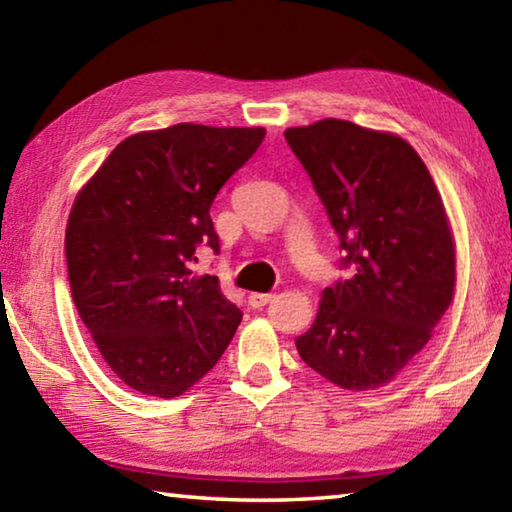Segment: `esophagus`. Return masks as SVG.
I'll return each instance as SVG.
<instances>
[{
	"label": "esophagus",
	"instance_id": "34e87169",
	"mask_svg": "<svg viewBox=\"0 0 512 512\" xmlns=\"http://www.w3.org/2000/svg\"><path fill=\"white\" fill-rule=\"evenodd\" d=\"M275 296L273 293H250L248 296V305L253 307V309H262V307H266L268 302H271Z\"/></svg>",
	"mask_w": 512,
	"mask_h": 512
}]
</instances>
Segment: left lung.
I'll list each match as a JSON object with an SVG mask.
<instances>
[{
    "label": "left lung",
    "instance_id": "obj_1",
    "mask_svg": "<svg viewBox=\"0 0 512 512\" xmlns=\"http://www.w3.org/2000/svg\"><path fill=\"white\" fill-rule=\"evenodd\" d=\"M339 232L350 280L327 287L302 361L345 391L386 386L431 341L452 307L456 244L427 164L400 135L345 119L287 128Z\"/></svg>",
    "mask_w": 512,
    "mask_h": 512
}]
</instances>
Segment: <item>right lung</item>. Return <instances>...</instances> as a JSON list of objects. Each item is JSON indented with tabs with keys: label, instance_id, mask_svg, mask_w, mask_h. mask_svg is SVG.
Returning <instances> with one entry per match:
<instances>
[{
	"label": "right lung",
	"instance_id": "1",
	"mask_svg": "<svg viewBox=\"0 0 512 512\" xmlns=\"http://www.w3.org/2000/svg\"><path fill=\"white\" fill-rule=\"evenodd\" d=\"M264 128L176 124L115 146L76 194L65 228L69 287L110 370L137 393L183 395L241 323L219 277L192 271L219 250L210 207Z\"/></svg>",
	"mask_w": 512,
	"mask_h": 512
}]
</instances>
